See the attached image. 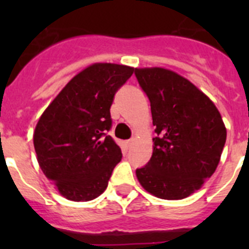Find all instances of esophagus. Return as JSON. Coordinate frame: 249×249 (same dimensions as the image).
<instances>
[{
	"instance_id": "obj_1",
	"label": "esophagus",
	"mask_w": 249,
	"mask_h": 249,
	"mask_svg": "<svg viewBox=\"0 0 249 249\" xmlns=\"http://www.w3.org/2000/svg\"><path fill=\"white\" fill-rule=\"evenodd\" d=\"M133 143H135V138H131V140L127 141V147H128V148H131V147L133 146Z\"/></svg>"
}]
</instances>
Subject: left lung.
<instances>
[{"mask_svg":"<svg viewBox=\"0 0 249 249\" xmlns=\"http://www.w3.org/2000/svg\"><path fill=\"white\" fill-rule=\"evenodd\" d=\"M151 102L155 146L136 169L144 190L162 199L186 198L214 173L227 131L214 103L193 83L164 68H136Z\"/></svg>","mask_w":249,"mask_h":249,"instance_id":"1","label":"left lung"}]
</instances>
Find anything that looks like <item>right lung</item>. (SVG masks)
I'll list each match as a JSON object with an SVG mask.
<instances>
[{
  "label": "right lung",
  "mask_w": 249,
  "mask_h": 249,
  "mask_svg": "<svg viewBox=\"0 0 249 249\" xmlns=\"http://www.w3.org/2000/svg\"><path fill=\"white\" fill-rule=\"evenodd\" d=\"M135 68L94 63L74 76L43 112L34 133L46 177L71 201H91L107 188L122 152L111 136L114 94Z\"/></svg>",
  "instance_id": "1"
}]
</instances>
